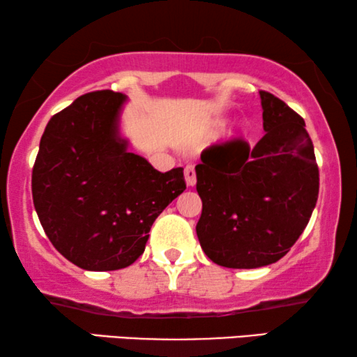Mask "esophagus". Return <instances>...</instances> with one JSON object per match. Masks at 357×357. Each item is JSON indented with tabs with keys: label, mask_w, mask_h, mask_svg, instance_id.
Here are the masks:
<instances>
[{
	"label": "esophagus",
	"mask_w": 357,
	"mask_h": 357,
	"mask_svg": "<svg viewBox=\"0 0 357 357\" xmlns=\"http://www.w3.org/2000/svg\"><path fill=\"white\" fill-rule=\"evenodd\" d=\"M185 182H187L188 187H193L197 183V172H195L193 165H187L185 167Z\"/></svg>",
	"instance_id": "obj_1"
}]
</instances>
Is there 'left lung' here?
<instances>
[{
    "label": "left lung",
    "instance_id": "1",
    "mask_svg": "<svg viewBox=\"0 0 357 357\" xmlns=\"http://www.w3.org/2000/svg\"><path fill=\"white\" fill-rule=\"evenodd\" d=\"M260 97L266 135L255 148L243 139L213 144L195 167L203 202L199 245L226 268L250 270L284 257L319 198V165L304 119L270 92Z\"/></svg>",
    "mask_w": 357,
    "mask_h": 357
}]
</instances>
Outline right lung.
Wrapping results in <instances>:
<instances>
[{"instance_id":"1","label":"right lung","mask_w":357,"mask_h":357,"mask_svg":"<svg viewBox=\"0 0 357 357\" xmlns=\"http://www.w3.org/2000/svg\"><path fill=\"white\" fill-rule=\"evenodd\" d=\"M125 94L94 91L48 121L32 169V198L53 247L89 271L130 266L155 218L187 188L183 169L159 172L119 136Z\"/></svg>"}]
</instances>
